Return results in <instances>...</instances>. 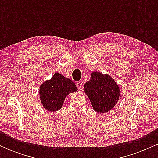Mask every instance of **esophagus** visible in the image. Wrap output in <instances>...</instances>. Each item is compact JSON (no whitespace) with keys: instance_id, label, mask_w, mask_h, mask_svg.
Returning a JSON list of instances; mask_svg holds the SVG:
<instances>
[{"instance_id":"obj_1","label":"esophagus","mask_w":158,"mask_h":158,"mask_svg":"<svg viewBox=\"0 0 158 158\" xmlns=\"http://www.w3.org/2000/svg\"><path fill=\"white\" fill-rule=\"evenodd\" d=\"M82 85H83V82L81 81H77V88L79 89V90H81V88H82Z\"/></svg>"}]
</instances>
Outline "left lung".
<instances>
[{"instance_id": "1", "label": "left lung", "mask_w": 158, "mask_h": 158, "mask_svg": "<svg viewBox=\"0 0 158 158\" xmlns=\"http://www.w3.org/2000/svg\"><path fill=\"white\" fill-rule=\"evenodd\" d=\"M84 92L89 98L93 109L100 114L113 109L120 97V88L108 74L94 71L84 85Z\"/></svg>"}]
</instances>
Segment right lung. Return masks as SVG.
<instances>
[{"label": "right lung", "mask_w": 158, "mask_h": 158, "mask_svg": "<svg viewBox=\"0 0 158 158\" xmlns=\"http://www.w3.org/2000/svg\"><path fill=\"white\" fill-rule=\"evenodd\" d=\"M39 90L40 100L44 109L57 111L62 108L67 96L78 89L70 79L59 72H55L51 79L40 85Z\"/></svg>", "instance_id": "right-lung-1"}]
</instances>
